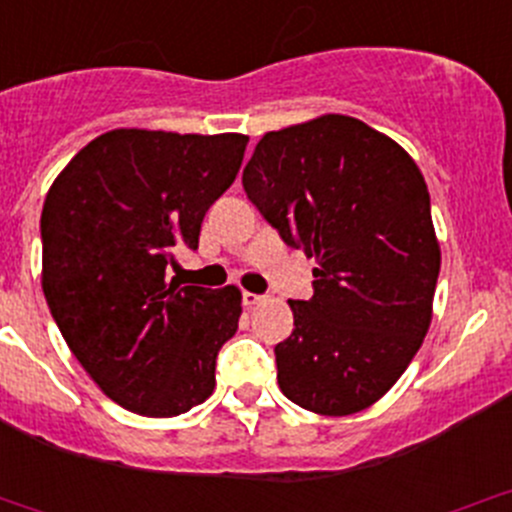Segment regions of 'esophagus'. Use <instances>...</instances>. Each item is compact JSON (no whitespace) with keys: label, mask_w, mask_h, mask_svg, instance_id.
Here are the masks:
<instances>
[{"label":"esophagus","mask_w":512,"mask_h":512,"mask_svg":"<svg viewBox=\"0 0 512 512\" xmlns=\"http://www.w3.org/2000/svg\"><path fill=\"white\" fill-rule=\"evenodd\" d=\"M265 302V297H262V294H255V292H242V304H245V307H257V304H262Z\"/></svg>","instance_id":"obj_1"}]
</instances>
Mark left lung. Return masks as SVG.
Masks as SVG:
<instances>
[{
    "label": "left lung",
    "instance_id": "8db88e82",
    "mask_svg": "<svg viewBox=\"0 0 512 512\" xmlns=\"http://www.w3.org/2000/svg\"><path fill=\"white\" fill-rule=\"evenodd\" d=\"M242 188L287 245L314 257L312 299H289L277 384L322 416L369 409L431 327L441 247L414 158L342 113L270 131Z\"/></svg>",
    "mask_w": 512,
    "mask_h": 512
}]
</instances>
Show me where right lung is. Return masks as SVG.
Instances as JSON below:
<instances>
[{
  "label": "right lung",
  "instance_id": "obj_1",
  "mask_svg": "<svg viewBox=\"0 0 512 512\" xmlns=\"http://www.w3.org/2000/svg\"><path fill=\"white\" fill-rule=\"evenodd\" d=\"M250 138L116 128L56 175L41 210V289L98 389L141 416H180L215 389L242 294L168 282Z\"/></svg>",
  "mask_w": 512,
  "mask_h": 512
}]
</instances>
